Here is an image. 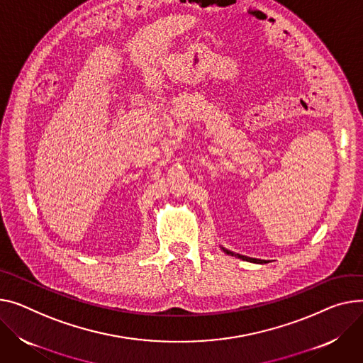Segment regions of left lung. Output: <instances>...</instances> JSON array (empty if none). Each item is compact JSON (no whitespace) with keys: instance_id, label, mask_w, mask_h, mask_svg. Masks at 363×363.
<instances>
[{"instance_id":"8db88e82","label":"left lung","mask_w":363,"mask_h":363,"mask_svg":"<svg viewBox=\"0 0 363 363\" xmlns=\"http://www.w3.org/2000/svg\"><path fill=\"white\" fill-rule=\"evenodd\" d=\"M226 254H230V255H235V257H238V258H240V259H245V261H250V262H257V264H262V262H265V261H262V259H257V258H250V257H245V255H240V254H235V252H230V251H228V250H223Z\"/></svg>"}]
</instances>
